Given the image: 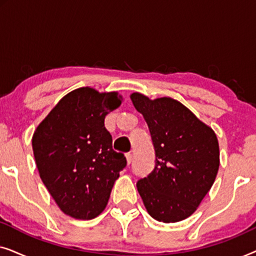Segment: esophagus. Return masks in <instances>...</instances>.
<instances>
[{"label": "esophagus", "mask_w": 256, "mask_h": 256, "mask_svg": "<svg viewBox=\"0 0 256 256\" xmlns=\"http://www.w3.org/2000/svg\"><path fill=\"white\" fill-rule=\"evenodd\" d=\"M126 160H127V164L129 166L132 162V152H128L127 155H126Z\"/></svg>", "instance_id": "esophagus-1"}]
</instances>
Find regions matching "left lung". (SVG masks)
Listing matches in <instances>:
<instances>
[{
  "instance_id": "1",
  "label": "left lung",
  "mask_w": 256,
  "mask_h": 256,
  "mask_svg": "<svg viewBox=\"0 0 256 256\" xmlns=\"http://www.w3.org/2000/svg\"><path fill=\"white\" fill-rule=\"evenodd\" d=\"M130 99L148 124L155 148V169L136 186L146 211L162 222H177L198 208L219 169V143L211 127L180 101Z\"/></svg>"
}]
</instances>
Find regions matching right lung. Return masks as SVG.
<instances>
[{
	"mask_svg": "<svg viewBox=\"0 0 256 256\" xmlns=\"http://www.w3.org/2000/svg\"><path fill=\"white\" fill-rule=\"evenodd\" d=\"M118 92L80 87L62 98L38 124L34 156L43 183L65 214L96 218L106 208L115 180L127 164L112 148L104 118L120 107Z\"/></svg>",
	"mask_w": 256,
	"mask_h": 256,
	"instance_id": "obj_1",
	"label": "right lung"
}]
</instances>
